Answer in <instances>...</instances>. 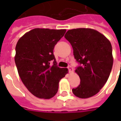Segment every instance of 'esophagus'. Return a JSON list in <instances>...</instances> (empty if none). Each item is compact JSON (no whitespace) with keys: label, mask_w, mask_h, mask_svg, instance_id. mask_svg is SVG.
Here are the masks:
<instances>
[{"label":"esophagus","mask_w":121,"mask_h":121,"mask_svg":"<svg viewBox=\"0 0 121 121\" xmlns=\"http://www.w3.org/2000/svg\"><path fill=\"white\" fill-rule=\"evenodd\" d=\"M68 70H69V72H70V73H72V72H73V68H72L71 66H68Z\"/></svg>","instance_id":"1"}]
</instances>
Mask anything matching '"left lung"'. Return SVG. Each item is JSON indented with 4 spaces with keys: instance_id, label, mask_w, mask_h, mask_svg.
Returning <instances> with one entry per match:
<instances>
[{
    "instance_id": "left-lung-1",
    "label": "left lung",
    "mask_w": 121,
    "mask_h": 121,
    "mask_svg": "<svg viewBox=\"0 0 121 121\" xmlns=\"http://www.w3.org/2000/svg\"><path fill=\"white\" fill-rule=\"evenodd\" d=\"M65 38L73 48L75 58L81 64L75 71L80 84L72 89L73 94L81 99L91 97L103 87L111 73L113 65L111 42L90 28L70 29Z\"/></svg>"
}]
</instances>
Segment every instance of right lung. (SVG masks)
I'll use <instances>...</instances> for the list:
<instances>
[{
	"instance_id": "1",
	"label": "right lung",
	"mask_w": 121,
	"mask_h": 121,
	"mask_svg": "<svg viewBox=\"0 0 121 121\" xmlns=\"http://www.w3.org/2000/svg\"><path fill=\"white\" fill-rule=\"evenodd\" d=\"M66 31L35 28L17 43L14 60L18 73L27 90L36 97L49 99L54 97L60 80L68 73V68L57 66L53 55L55 44Z\"/></svg>"
}]
</instances>
